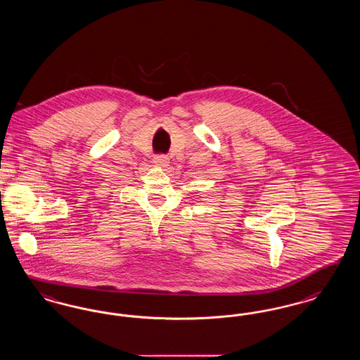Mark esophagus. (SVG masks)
<instances>
[{
    "label": "esophagus",
    "instance_id": "esophagus-1",
    "mask_svg": "<svg viewBox=\"0 0 360 360\" xmlns=\"http://www.w3.org/2000/svg\"><path fill=\"white\" fill-rule=\"evenodd\" d=\"M153 163L158 167H166L170 163V159L167 158L166 155H157L153 159Z\"/></svg>",
    "mask_w": 360,
    "mask_h": 360
}]
</instances>
